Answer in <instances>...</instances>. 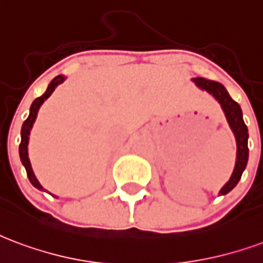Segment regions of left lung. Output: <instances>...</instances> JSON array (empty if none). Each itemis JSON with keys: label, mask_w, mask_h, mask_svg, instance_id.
Returning <instances> with one entry per match:
<instances>
[{"label": "left lung", "mask_w": 263, "mask_h": 263, "mask_svg": "<svg viewBox=\"0 0 263 263\" xmlns=\"http://www.w3.org/2000/svg\"><path fill=\"white\" fill-rule=\"evenodd\" d=\"M192 82L199 89L212 95L219 102L221 110L224 112L226 120L229 122V126L234 134L235 143H237L234 170H233L230 180L227 181L219 191V195H226L238 184L242 173L246 170L247 163H248V128L242 120V111H241L240 104L231 99L229 92L226 90V87L221 83L209 81L205 78H192Z\"/></svg>", "instance_id": "obj_1"}]
</instances>
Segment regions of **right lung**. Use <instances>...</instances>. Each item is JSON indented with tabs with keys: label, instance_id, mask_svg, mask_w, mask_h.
Instances as JSON below:
<instances>
[{
	"label": "right lung",
	"instance_id": "right-lung-1",
	"mask_svg": "<svg viewBox=\"0 0 263 263\" xmlns=\"http://www.w3.org/2000/svg\"><path fill=\"white\" fill-rule=\"evenodd\" d=\"M65 81V77L64 75H58L52 79L51 82L48 83V87L46 92L43 93L42 96L34 99V102L32 103L30 106V111H29V117L25 120L22 125V129H21V145H19V156H21V161H22L23 167L26 168V173H28L29 181L32 182V185L34 188H37L40 191H46L43 185L39 182V180L34 176V171L32 168V164H30V159H29V153H28V145H29V135H30V131H32L33 124L36 121V117H37V112L40 110V107L48 97L51 96V93L55 90V87ZM54 196V195H52Z\"/></svg>",
	"mask_w": 263,
	"mask_h": 263
}]
</instances>
